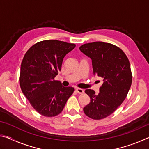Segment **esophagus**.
Segmentation results:
<instances>
[{
  "mask_svg": "<svg viewBox=\"0 0 149 149\" xmlns=\"http://www.w3.org/2000/svg\"><path fill=\"white\" fill-rule=\"evenodd\" d=\"M75 91L77 92V93H79V94H83V93H84V90L82 89H80V88H77Z\"/></svg>",
  "mask_w": 149,
  "mask_h": 149,
  "instance_id": "1",
  "label": "esophagus"
}]
</instances>
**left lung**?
I'll return each mask as SVG.
<instances>
[{
	"instance_id": "obj_1",
	"label": "left lung",
	"mask_w": 149,
	"mask_h": 149,
	"mask_svg": "<svg viewBox=\"0 0 149 149\" xmlns=\"http://www.w3.org/2000/svg\"><path fill=\"white\" fill-rule=\"evenodd\" d=\"M79 50L92 60L93 73L103 79L99 93L85 92L91 102L84 108L85 115L99 120L112 114L127 97L132 82L130 61L123 50L114 45L101 41L82 45Z\"/></svg>"
}]
</instances>
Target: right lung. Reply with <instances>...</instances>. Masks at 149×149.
Segmentation results:
<instances>
[{
	"instance_id": "right-lung-1",
	"label": "right lung",
	"mask_w": 149,
	"mask_h": 149,
	"mask_svg": "<svg viewBox=\"0 0 149 149\" xmlns=\"http://www.w3.org/2000/svg\"><path fill=\"white\" fill-rule=\"evenodd\" d=\"M75 47L74 43L45 40L33 45L24 55L20 87L32 107L44 116L60 114L74 91V87H63L54 77L61 70L64 56Z\"/></svg>"
}]
</instances>
